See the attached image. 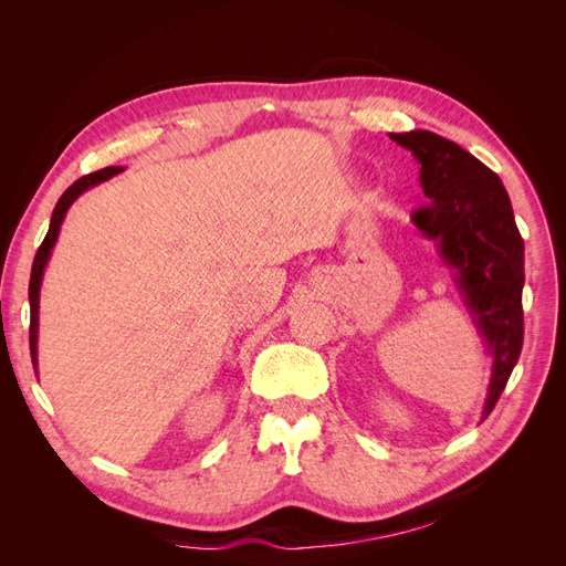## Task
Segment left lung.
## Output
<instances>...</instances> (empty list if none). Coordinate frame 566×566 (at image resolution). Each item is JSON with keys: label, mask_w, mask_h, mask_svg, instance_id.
<instances>
[{"label": "left lung", "mask_w": 566, "mask_h": 566, "mask_svg": "<svg viewBox=\"0 0 566 566\" xmlns=\"http://www.w3.org/2000/svg\"><path fill=\"white\" fill-rule=\"evenodd\" d=\"M420 163V186L430 202L413 212V224L439 241L476 331L493 356L484 418L507 385L524 339V241L499 175L443 136L413 129L389 134ZM482 418V420H484Z\"/></svg>", "instance_id": "obj_1"}]
</instances>
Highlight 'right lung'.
Masks as SVG:
<instances>
[{
    "mask_svg": "<svg viewBox=\"0 0 566 566\" xmlns=\"http://www.w3.org/2000/svg\"><path fill=\"white\" fill-rule=\"evenodd\" d=\"M125 167H104L98 169V172H92L87 177L77 179L67 191L59 198L56 208H54V214H51V224H49V231L44 235V241L35 254V262H32V273H30V287H28V295H30V356H32V366H38V312H40V285H42V276H44V266L49 262V254H51V248L56 245V238H59V231H61V224H63V217L67 212V208L87 191V188L101 184V181H108L111 177L123 172Z\"/></svg>",
    "mask_w": 566,
    "mask_h": 566,
    "instance_id": "obj_1",
    "label": "right lung"
}]
</instances>
